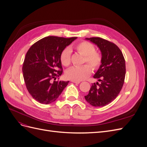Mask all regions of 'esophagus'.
Returning <instances> with one entry per match:
<instances>
[{
  "instance_id": "esophagus-1",
  "label": "esophagus",
  "mask_w": 147,
  "mask_h": 147,
  "mask_svg": "<svg viewBox=\"0 0 147 147\" xmlns=\"http://www.w3.org/2000/svg\"><path fill=\"white\" fill-rule=\"evenodd\" d=\"M71 82H73V83H77V84H79L80 83V82H78V81H74V80H72Z\"/></svg>"
}]
</instances>
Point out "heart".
<instances>
[{
    "mask_svg": "<svg viewBox=\"0 0 147 147\" xmlns=\"http://www.w3.org/2000/svg\"><path fill=\"white\" fill-rule=\"evenodd\" d=\"M78 53L84 56L83 63H86L81 66H74L69 69L65 72V77L71 80L82 81L87 78L91 73V69L97 70L102 64V57L100 53L95 51V47L93 44L86 41L78 43L75 47ZM61 63L64 66H68L71 62V50L69 48H65L60 55ZM90 66V67L89 66Z\"/></svg>",
    "mask_w": 147,
    "mask_h": 147,
    "instance_id": "1",
    "label": "heart"
}]
</instances>
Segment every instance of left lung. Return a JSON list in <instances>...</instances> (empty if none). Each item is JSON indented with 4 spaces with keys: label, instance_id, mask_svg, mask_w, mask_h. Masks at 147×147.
<instances>
[{
    "label": "left lung",
    "instance_id": "obj_1",
    "mask_svg": "<svg viewBox=\"0 0 147 147\" xmlns=\"http://www.w3.org/2000/svg\"><path fill=\"white\" fill-rule=\"evenodd\" d=\"M86 40L98 47L102 61L93 77L100 83H92L84 98L92 106L104 107L116 99L121 90L126 74L125 60L121 51L115 43L100 37L86 38Z\"/></svg>",
    "mask_w": 147,
    "mask_h": 147
}]
</instances>
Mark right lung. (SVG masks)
Listing matches in <instances>:
<instances>
[{"label":"right lung","instance_id":"right-lung-1","mask_svg":"<svg viewBox=\"0 0 147 147\" xmlns=\"http://www.w3.org/2000/svg\"><path fill=\"white\" fill-rule=\"evenodd\" d=\"M77 37L48 36L29 49L23 65L24 82L29 94L43 104L55 102L69 81H53L63 74L60 55Z\"/></svg>","mask_w":147,"mask_h":147}]
</instances>
